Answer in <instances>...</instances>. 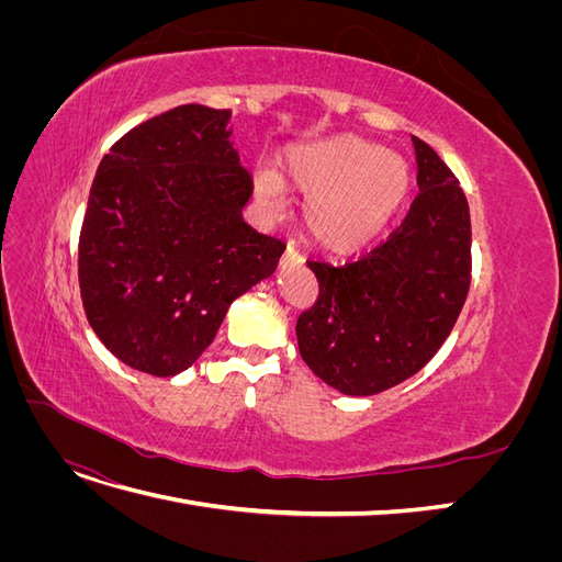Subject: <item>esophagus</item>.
I'll return each mask as SVG.
<instances>
[{
    "instance_id": "obj_1",
    "label": "esophagus",
    "mask_w": 562,
    "mask_h": 562,
    "mask_svg": "<svg viewBox=\"0 0 562 562\" xmlns=\"http://www.w3.org/2000/svg\"><path fill=\"white\" fill-rule=\"evenodd\" d=\"M300 262H302V255L293 246H288L281 255V265H300Z\"/></svg>"
}]
</instances>
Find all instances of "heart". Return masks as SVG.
Instances as JSON below:
<instances>
[{"instance_id":"obj_1","label":"heart","mask_w":562,"mask_h":562,"mask_svg":"<svg viewBox=\"0 0 562 562\" xmlns=\"http://www.w3.org/2000/svg\"><path fill=\"white\" fill-rule=\"evenodd\" d=\"M413 171L405 157L380 149L359 135L288 147L279 173L260 171L255 194L260 206L279 213L285 190L310 196L304 232L330 252H356L375 241L411 192Z\"/></svg>"}]
</instances>
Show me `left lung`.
<instances>
[{"mask_svg":"<svg viewBox=\"0 0 562 562\" xmlns=\"http://www.w3.org/2000/svg\"><path fill=\"white\" fill-rule=\"evenodd\" d=\"M419 194L401 227L345 267L310 262L318 300L297 318L302 361L347 396H372L431 361L464 307L471 217L459 180L413 135Z\"/></svg>","mask_w":562,"mask_h":562,"instance_id":"1","label":"left lung"}]
</instances>
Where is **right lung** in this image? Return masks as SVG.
<instances>
[{"mask_svg":"<svg viewBox=\"0 0 562 562\" xmlns=\"http://www.w3.org/2000/svg\"><path fill=\"white\" fill-rule=\"evenodd\" d=\"M232 112L180 105L103 157L79 236V288L119 361L173 378L206 351L229 304L274 274L285 246L244 223L250 176Z\"/></svg>","mask_w":562,"mask_h":562,"instance_id":"right-lung-1","label":"right lung"}]
</instances>
